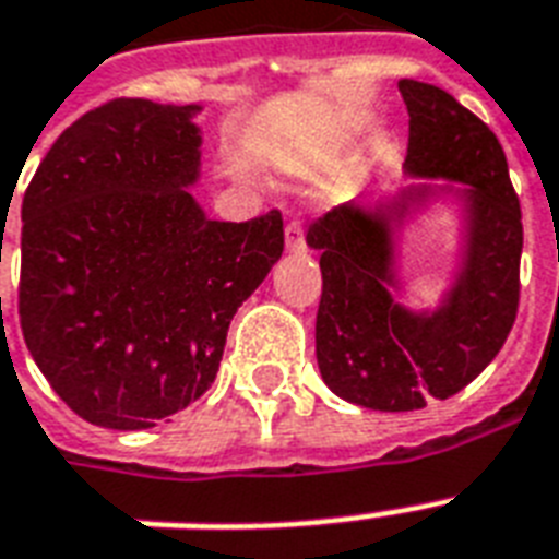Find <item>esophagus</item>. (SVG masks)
I'll use <instances>...</instances> for the list:
<instances>
[{
  "instance_id": "1",
  "label": "esophagus",
  "mask_w": 559,
  "mask_h": 559,
  "mask_svg": "<svg viewBox=\"0 0 559 559\" xmlns=\"http://www.w3.org/2000/svg\"><path fill=\"white\" fill-rule=\"evenodd\" d=\"M284 246H287L289 254H305V228H301V219H289L287 228H284Z\"/></svg>"
}]
</instances>
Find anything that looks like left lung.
I'll return each mask as SVG.
<instances>
[{"label":"left lung","instance_id":"1","mask_svg":"<svg viewBox=\"0 0 559 559\" xmlns=\"http://www.w3.org/2000/svg\"><path fill=\"white\" fill-rule=\"evenodd\" d=\"M397 86L408 109L403 170L415 182L345 202L307 228V246L322 254L319 371L336 397L373 412L459 394L502 350L520 305L522 211L502 144L441 86ZM438 204L460 209V266L435 308L400 306L402 231Z\"/></svg>","mask_w":559,"mask_h":559}]
</instances>
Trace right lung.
I'll list each match as a JSON object with an SVG mask.
<instances>
[{
    "label": "right lung",
    "instance_id": "right-lung-1",
    "mask_svg": "<svg viewBox=\"0 0 559 559\" xmlns=\"http://www.w3.org/2000/svg\"><path fill=\"white\" fill-rule=\"evenodd\" d=\"M200 112L109 100L66 127L22 197V336L104 429H151L202 397L231 316L284 252L278 211L223 223L188 191Z\"/></svg>",
    "mask_w": 559,
    "mask_h": 559
}]
</instances>
